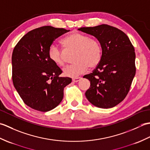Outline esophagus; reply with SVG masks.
Returning <instances> with one entry per match:
<instances>
[{"label":"esophagus","mask_w":150,"mask_h":150,"mask_svg":"<svg viewBox=\"0 0 150 150\" xmlns=\"http://www.w3.org/2000/svg\"><path fill=\"white\" fill-rule=\"evenodd\" d=\"M82 79L81 77H76V78H73V81L74 82H79V81H81Z\"/></svg>","instance_id":"esophagus-1"}]
</instances>
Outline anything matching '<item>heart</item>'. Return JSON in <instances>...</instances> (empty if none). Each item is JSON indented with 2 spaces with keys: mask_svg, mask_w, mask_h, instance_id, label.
<instances>
[{
  "mask_svg": "<svg viewBox=\"0 0 150 150\" xmlns=\"http://www.w3.org/2000/svg\"><path fill=\"white\" fill-rule=\"evenodd\" d=\"M66 50L74 51L75 63L66 66L63 73L67 77L76 78L83 74L88 69L95 68L100 63L103 49L100 43L96 39L86 35L73 32L69 34L61 40ZM50 60L55 65L62 66L65 63L63 53L58 47L52 45L48 50Z\"/></svg>",
  "mask_w": 150,
  "mask_h": 150,
  "instance_id": "obj_1",
  "label": "heart"
}]
</instances>
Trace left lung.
I'll use <instances>...</instances> for the list:
<instances>
[{"instance_id":"obj_1","label":"left lung","mask_w":150,"mask_h":150,"mask_svg":"<svg viewBox=\"0 0 150 150\" xmlns=\"http://www.w3.org/2000/svg\"><path fill=\"white\" fill-rule=\"evenodd\" d=\"M78 30L95 37L103 49L100 63L93 72L84 76L90 81L86 97L98 108L115 106L126 97L135 77L134 47L123 31L109 25Z\"/></svg>"}]
</instances>
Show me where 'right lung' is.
<instances>
[{"label": "right lung", "instance_id": "1", "mask_svg": "<svg viewBox=\"0 0 150 150\" xmlns=\"http://www.w3.org/2000/svg\"><path fill=\"white\" fill-rule=\"evenodd\" d=\"M69 31L46 26L31 30L18 41L12 53V80L27 106L46 112L62 101L64 88L71 82L60 77L62 71L48 57L53 40Z\"/></svg>", "mask_w": 150, "mask_h": 150}]
</instances>
